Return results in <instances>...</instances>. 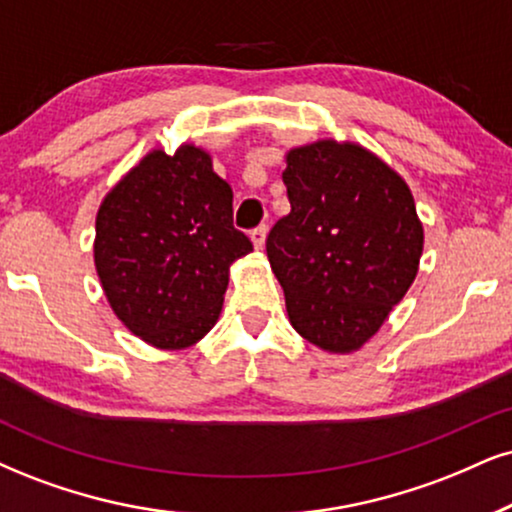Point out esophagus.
Instances as JSON below:
<instances>
[{
	"instance_id": "34e87169",
	"label": "esophagus",
	"mask_w": 512,
	"mask_h": 512,
	"mask_svg": "<svg viewBox=\"0 0 512 512\" xmlns=\"http://www.w3.org/2000/svg\"><path fill=\"white\" fill-rule=\"evenodd\" d=\"M266 235H268V227L266 225H258L256 230H251V242H254V246L258 251L266 246Z\"/></svg>"
}]
</instances>
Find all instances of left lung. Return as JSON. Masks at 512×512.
Segmentation results:
<instances>
[{
  "instance_id": "1",
  "label": "left lung",
  "mask_w": 512,
  "mask_h": 512,
  "mask_svg": "<svg viewBox=\"0 0 512 512\" xmlns=\"http://www.w3.org/2000/svg\"><path fill=\"white\" fill-rule=\"evenodd\" d=\"M292 211L270 230V268L289 323L327 353H353L406 296L425 230L406 180L358 142L332 137L285 154Z\"/></svg>"
}]
</instances>
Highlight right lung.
Returning a JSON list of instances; mask_svg holds the SVG:
<instances>
[{"instance_id":"1","label":"right lung","mask_w":512,"mask_h":512,"mask_svg":"<svg viewBox=\"0 0 512 512\" xmlns=\"http://www.w3.org/2000/svg\"><path fill=\"white\" fill-rule=\"evenodd\" d=\"M94 268L116 318L142 342L182 351L223 311L230 266L254 251L232 227V187L197 144L151 149L102 199Z\"/></svg>"}]
</instances>
